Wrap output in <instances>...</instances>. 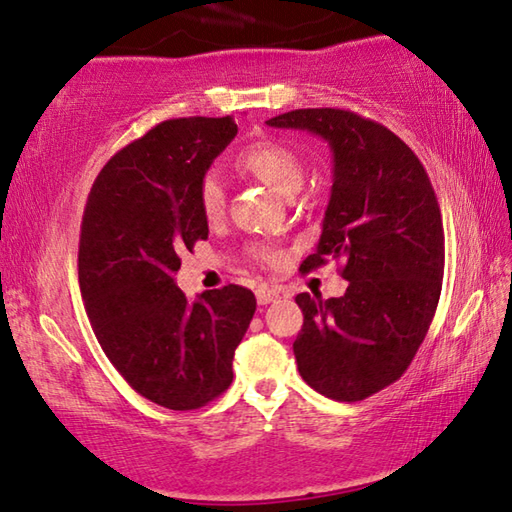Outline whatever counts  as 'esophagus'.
I'll list each match as a JSON object with an SVG mask.
<instances>
[{
	"mask_svg": "<svg viewBox=\"0 0 512 512\" xmlns=\"http://www.w3.org/2000/svg\"><path fill=\"white\" fill-rule=\"evenodd\" d=\"M255 295H257V302H259V304H271V302L277 300V297H280V288L259 286L257 291H255Z\"/></svg>",
	"mask_w": 512,
	"mask_h": 512,
	"instance_id": "esophagus-1",
	"label": "esophagus"
}]
</instances>
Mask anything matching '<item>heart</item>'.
Masks as SVG:
<instances>
[{"instance_id": "obj_1", "label": "heart", "mask_w": 512, "mask_h": 512, "mask_svg": "<svg viewBox=\"0 0 512 512\" xmlns=\"http://www.w3.org/2000/svg\"><path fill=\"white\" fill-rule=\"evenodd\" d=\"M241 170L253 174L255 179L264 181L268 188L280 194H293L300 190L304 181L302 156L293 147L280 141H259L248 145L237 159ZM199 208L208 221H219L226 212V188L217 172H208L199 183ZM253 255L262 264H277L280 255L271 248H255Z\"/></svg>"}]
</instances>
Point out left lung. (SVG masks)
<instances>
[{
    "label": "left lung",
    "mask_w": 512,
    "mask_h": 512,
    "mask_svg": "<svg viewBox=\"0 0 512 512\" xmlns=\"http://www.w3.org/2000/svg\"><path fill=\"white\" fill-rule=\"evenodd\" d=\"M306 129L333 152L331 199L315 253L300 271L342 259V297L300 293L304 324L293 342L315 392L356 403L410 367L439 304L445 237L423 163L394 132L347 109H295L266 120Z\"/></svg>",
    "instance_id": "1"
}]
</instances>
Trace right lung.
<instances>
[{"label": "right lung", "mask_w": 512, "mask_h": 512, "mask_svg": "<svg viewBox=\"0 0 512 512\" xmlns=\"http://www.w3.org/2000/svg\"><path fill=\"white\" fill-rule=\"evenodd\" d=\"M235 136L230 116L165 120L111 156L82 215L78 280L91 327L118 374L167 410H199L226 392L257 309L244 286L190 302L174 282L179 255L208 239L199 183Z\"/></svg>", "instance_id": "right-lung-1"}]
</instances>
